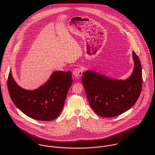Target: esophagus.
<instances>
[{"label":"esophagus","instance_id":"obj_1","mask_svg":"<svg viewBox=\"0 0 155 155\" xmlns=\"http://www.w3.org/2000/svg\"><path fill=\"white\" fill-rule=\"evenodd\" d=\"M73 74L76 78H79L82 74V70L81 68H75L73 71Z\"/></svg>","mask_w":155,"mask_h":155}]
</instances>
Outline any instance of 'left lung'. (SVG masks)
<instances>
[{"instance_id":"8db88e82","label":"left lung","mask_w":155,"mask_h":155,"mask_svg":"<svg viewBox=\"0 0 155 155\" xmlns=\"http://www.w3.org/2000/svg\"><path fill=\"white\" fill-rule=\"evenodd\" d=\"M133 58V72L125 80L92 70L84 72L82 81L89 103L98 115L107 117L119 115L131 109L137 101L142 88V69L134 51Z\"/></svg>"}]
</instances>
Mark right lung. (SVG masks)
<instances>
[{"instance_id": "add662e5", "label": "right lung", "mask_w": 155, "mask_h": 155, "mask_svg": "<svg viewBox=\"0 0 155 155\" xmlns=\"http://www.w3.org/2000/svg\"><path fill=\"white\" fill-rule=\"evenodd\" d=\"M72 82L71 71H55L44 85L28 90L17 84L11 69L8 88L12 101L23 113L35 120L48 121L60 114Z\"/></svg>"}]
</instances>
